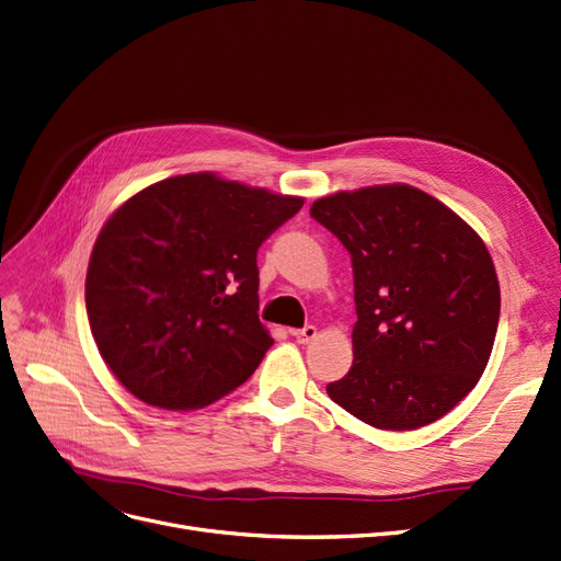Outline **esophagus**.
<instances>
[{"instance_id": "1", "label": "esophagus", "mask_w": 561, "mask_h": 561, "mask_svg": "<svg viewBox=\"0 0 561 561\" xmlns=\"http://www.w3.org/2000/svg\"><path fill=\"white\" fill-rule=\"evenodd\" d=\"M290 336H294L298 344H309V341L319 336V330H316L313 325H305L302 330H290Z\"/></svg>"}]
</instances>
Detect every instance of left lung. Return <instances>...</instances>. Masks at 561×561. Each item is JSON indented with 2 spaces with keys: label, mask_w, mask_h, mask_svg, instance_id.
<instances>
[{
  "label": "left lung",
  "mask_w": 561,
  "mask_h": 561,
  "mask_svg": "<svg viewBox=\"0 0 561 561\" xmlns=\"http://www.w3.org/2000/svg\"><path fill=\"white\" fill-rule=\"evenodd\" d=\"M311 217L351 254L353 367L334 403L382 431H415L466 399L489 364L500 282L479 233L405 185L336 192Z\"/></svg>",
  "instance_id": "8db88e82"
}]
</instances>
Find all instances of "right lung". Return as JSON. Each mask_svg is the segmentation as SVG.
<instances>
[{
    "instance_id": "obj_1",
    "label": "right lung",
    "mask_w": 561,
    "mask_h": 561,
    "mask_svg": "<svg viewBox=\"0 0 561 561\" xmlns=\"http://www.w3.org/2000/svg\"><path fill=\"white\" fill-rule=\"evenodd\" d=\"M302 204L199 172L144 187L112 213L84 298L95 346L130 394L194 410L254 374L273 346L256 313V252Z\"/></svg>"
}]
</instances>
